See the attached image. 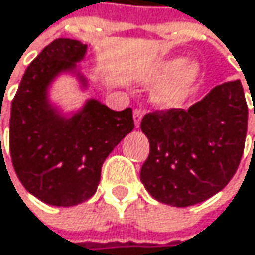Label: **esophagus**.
I'll return each instance as SVG.
<instances>
[{"mask_svg":"<svg viewBox=\"0 0 255 255\" xmlns=\"http://www.w3.org/2000/svg\"><path fill=\"white\" fill-rule=\"evenodd\" d=\"M133 118H134V125H136V127H140V122H142V118H143V110L136 109V110L133 112Z\"/></svg>","mask_w":255,"mask_h":255,"instance_id":"1","label":"esophagus"}]
</instances>
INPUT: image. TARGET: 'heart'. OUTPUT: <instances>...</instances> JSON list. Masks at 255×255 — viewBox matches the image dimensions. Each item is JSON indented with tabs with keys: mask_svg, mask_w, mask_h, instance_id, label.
Here are the masks:
<instances>
[{
	"mask_svg": "<svg viewBox=\"0 0 255 255\" xmlns=\"http://www.w3.org/2000/svg\"><path fill=\"white\" fill-rule=\"evenodd\" d=\"M202 76V65L196 59L172 56L151 64L140 79L146 83L161 82L152 92V103L160 109L179 107L194 91Z\"/></svg>",
	"mask_w": 255,
	"mask_h": 255,
	"instance_id": "obj_1",
	"label": "heart"
}]
</instances>
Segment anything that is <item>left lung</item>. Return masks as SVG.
<instances>
[{
	"label": "left lung",
	"instance_id": "obj_1",
	"mask_svg": "<svg viewBox=\"0 0 255 255\" xmlns=\"http://www.w3.org/2000/svg\"><path fill=\"white\" fill-rule=\"evenodd\" d=\"M247 125L241 80L217 85L187 110L145 115L140 128L151 149L140 181L146 191L176 208L202 203L220 193L241 163Z\"/></svg>",
	"mask_w": 255,
	"mask_h": 255
}]
</instances>
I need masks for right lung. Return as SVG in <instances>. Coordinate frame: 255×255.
Instances as JSON below:
<instances>
[{"mask_svg": "<svg viewBox=\"0 0 255 255\" xmlns=\"http://www.w3.org/2000/svg\"><path fill=\"white\" fill-rule=\"evenodd\" d=\"M86 50L79 40H53L29 64L11 101L14 172L28 193L52 206H76L92 197L104 160L134 128L131 107L116 112L88 98L80 109L64 113L50 101V88L61 74L76 77L79 88L88 89L77 64Z\"/></svg>", "mask_w": 255, "mask_h": 255, "instance_id": "add662e5", "label": "right lung"}]
</instances>
